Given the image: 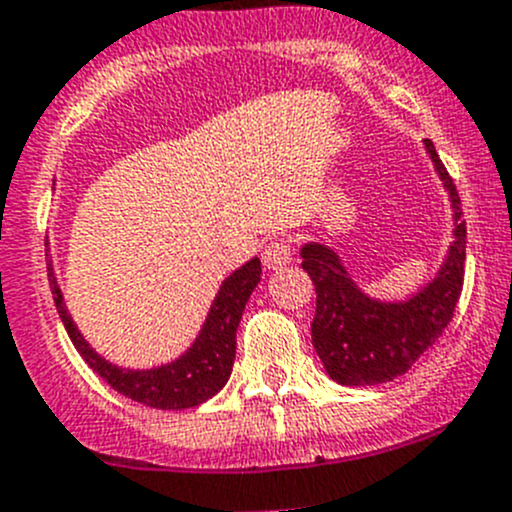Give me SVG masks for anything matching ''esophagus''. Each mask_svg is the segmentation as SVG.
Segmentation results:
<instances>
[{
  "label": "esophagus",
  "mask_w": 512,
  "mask_h": 512,
  "mask_svg": "<svg viewBox=\"0 0 512 512\" xmlns=\"http://www.w3.org/2000/svg\"><path fill=\"white\" fill-rule=\"evenodd\" d=\"M290 262H292L290 242L275 240L270 242V245H265V250H262V265H265V270H282V267L290 265Z\"/></svg>",
  "instance_id": "obj_1"
}]
</instances>
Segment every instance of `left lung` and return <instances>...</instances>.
I'll use <instances>...</instances> for the list:
<instances>
[{
  "label": "left lung",
  "instance_id": "1",
  "mask_svg": "<svg viewBox=\"0 0 512 512\" xmlns=\"http://www.w3.org/2000/svg\"><path fill=\"white\" fill-rule=\"evenodd\" d=\"M425 152L448 192L455 227L448 257L423 290L400 302L375 300L357 287L332 247L305 242L300 250L302 270L317 292L312 345L327 375L340 385L365 388L405 375L453 320L463 290L468 232L458 190L430 140H425Z\"/></svg>",
  "mask_w": 512,
  "mask_h": 512
}]
</instances>
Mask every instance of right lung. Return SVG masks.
<instances>
[{
    "label": "right lung",
    "instance_id": "obj_1",
    "mask_svg": "<svg viewBox=\"0 0 512 512\" xmlns=\"http://www.w3.org/2000/svg\"><path fill=\"white\" fill-rule=\"evenodd\" d=\"M47 270L54 305L62 317L64 330H67L69 340L74 342L79 355L84 357V362L119 395L157 410L195 408L225 388L232 375V362H235L237 325H240L247 300H250L252 290L262 275V265L257 257L237 267L230 277L222 280L195 342L180 357L165 362V365L147 367V370H132V367H119L104 360L84 340L79 327L74 325L72 315L67 312V305H64V295L59 290L52 260H49Z\"/></svg>",
    "mask_w": 512,
    "mask_h": 512
}]
</instances>
